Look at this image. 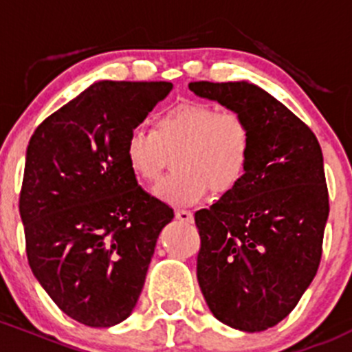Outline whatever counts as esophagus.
<instances>
[{"mask_svg": "<svg viewBox=\"0 0 352 352\" xmlns=\"http://www.w3.org/2000/svg\"><path fill=\"white\" fill-rule=\"evenodd\" d=\"M176 219L181 220V222H193V213L190 210L184 208H176Z\"/></svg>", "mask_w": 352, "mask_h": 352, "instance_id": "34e87169", "label": "esophagus"}]
</instances>
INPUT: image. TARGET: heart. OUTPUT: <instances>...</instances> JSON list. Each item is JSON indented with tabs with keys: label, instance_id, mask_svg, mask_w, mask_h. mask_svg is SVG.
Instances as JSON below:
<instances>
[{
	"label": "heart",
	"instance_id": "heart-1",
	"mask_svg": "<svg viewBox=\"0 0 352 352\" xmlns=\"http://www.w3.org/2000/svg\"><path fill=\"white\" fill-rule=\"evenodd\" d=\"M175 175L155 188L161 200L190 205L239 184L252 154L251 125L242 113L208 101L184 100L162 111L154 129L135 125L125 139V161L139 179H159L175 152Z\"/></svg>",
	"mask_w": 352,
	"mask_h": 352
}]
</instances>
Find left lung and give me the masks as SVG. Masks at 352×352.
Instances as JSON below:
<instances>
[{
	"label": "left lung",
	"instance_id": "obj_1",
	"mask_svg": "<svg viewBox=\"0 0 352 352\" xmlns=\"http://www.w3.org/2000/svg\"><path fill=\"white\" fill-rule=\"evenodd\" d=\"M188 88L244 115L252 132L244 177L195 213L198 283L220 322L266 331L295 309L320 264L329 217L320 144L307 123L251 82Z\"/></svg>",
	"mask_w": 352,
	"mask_h": 352
}]
</instances>
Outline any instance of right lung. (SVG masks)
I'll return each instance as SVG.
<instances>
[{
  "label": "right lung",
  "instance_id": "add662e5",
  "mask_svg": "<svg viewBox=\"0 0 352 352\" xmlns=\"http://www.w3.org/2000/svg\"><path fill=\"white\" fill-rule=\"evenodd\" d=\"M166 81H100L35 129L20 191L32 273L89 327L130 315L159 232L175 217L125 161L130 129L171 91Z\"/></svg>",
  "mask_w": 352,
  "mask_h": 352
}]
</instances>
